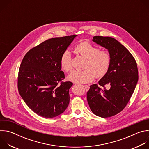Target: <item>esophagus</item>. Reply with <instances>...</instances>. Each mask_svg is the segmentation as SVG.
I'll return each instance as SVG.
<instances>
[{
  "label": "esophagus",
  "mask_w": 149,
  "mask_h": 149,
  "mask_svg": "<svg viewBox=\"0 0 149 149\" xmlns=\"http://www.w3.org/2000/svg\"><path fill=\"white\" fill-rule=\"evenodd\" d=\"M84 87L85 89H86V90L87 91L89 90V89H90V86H87V85H86V86H84Z\"/></svg>",
  "instance_id": "obj_1"
}]
</instances>
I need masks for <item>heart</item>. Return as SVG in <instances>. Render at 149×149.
<instances>
[{"instance_id": "b5f03b06", "label": "heart", "mask_w": 149, "mask_h": 149, "mask_svg": "<svg viewBox=\"0 0 149 149\" xmlns=\"http://www.w3.org/2000/svg\"><path fill=\"white\" fill-rule=\"evenodd\" d=\"M75 51L86 58L83 71H74L68 77V81L78 84H86L93 81L95 75L101 78L107 74L110 64V56L105 51H99L98 48L90 42L84 41L78 44ZM61 68L65 72L72 70L71 52L67 50L63 52L60 58Z\"/></svg>"}]
</instances>
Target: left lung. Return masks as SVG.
Returning <instances> with one entry per match:
<instances>
[{
	"instance_id": "8db88e82",
	"label": "left lung",
	"mask_w": 149,
	"mask_h": 149,
	"mask_svg": "<svg viewBox=\"0 0 149 149\" xmlns=\"http://www.w3.org/2000/svg\"><path fill=\"white\" fill-rule=\"evenodd\" d=\"M92 40L108 50L111 61L107 74L98 81L103 89L91 85L87 101L95 115L107 118L121 112L129 101L139 79L137 65L129 50L116 39L95 36Z\"/></svg>"
}]
</instances>
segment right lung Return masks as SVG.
I'll list each match as a JSON object with an SVG mask.
<instances>
[{
	"instance_id": "obj_1",
	"label": "right lung",
	"mask_w": 149,
	"mask_h": 149,
	"mask_svg": "<svg viewBox=\"0 0 149 149\" xmlns=\"http://www.w3.org/2000/svg\"><path fill=\"white\" fill-rule=\"evenodd\" d=\"M77 35L48 39L29 50L20 66L19 93L29 108L45 118L55 117L65 111L70 103L69 90L73 84L61 82L62 53Z\"/></svg>"
}]
</instances>
